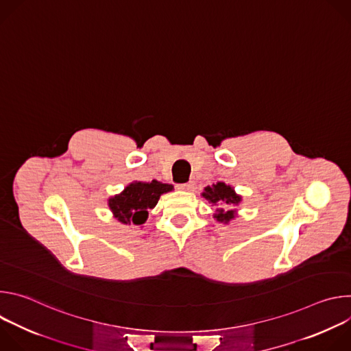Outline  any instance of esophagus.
Returning a JSON list of instances; mask_svg holds the SVG:
<instances>
[{"label": "esophagus", "mask_w": 351, "mask_h": 351, "mask_svg": "<svg viewBox=\"0 0 351 351\" xmlns=\"http://www.w3.org/2000/svg\"><path fill=\"white\" fill-rule=\"evenodd\" d=\"M178 189H179V190H183V191H191V190L194 189V183H193V182L182 183V184H178Z\"/></svg>", "instance_id": "obj_1"}]
</instances>
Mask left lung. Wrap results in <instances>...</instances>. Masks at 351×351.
Instances as JSON below:
<instances>
[{"mask_svg": "<svg viewBox=\"0 0 351 351\" xmlns=\"http://www.w3.org/2000/svg\"><path fill=\"white\" fill-rule=\"evenodd\" d=\"M202 195L211 204V207L215 208L213 217L217 219V222L228 225L237 217L236 207L241 203L243 198L230 184H226L225 182H217L213 186L204 187Z\"/></svg>", "mask_w": 351, "mask_h": 351, "instance_id": "left-lung-1", "label": "left lung"}]
</instances>
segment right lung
<instances>
[{
	"label": "right lung",
	"mask_w": 351,
	"mask_h": 351,
	"mask_svg": "<svg viewBox=\"0 0 351 351\" xmlns=\"http://www.w3.org/2000/svg\"><path fill=\"white\" fill-rule=\"evenodd\" d=\"M173 190L172 184L158 180L129 183L119 194L108 198V207L118 222L123 225L143 226L148 218V210H153L162 194Z\"/></svg>",
	"instance_id": "1"
}]
</instances>
